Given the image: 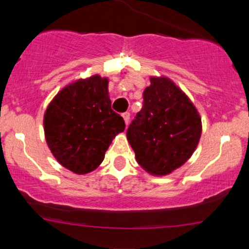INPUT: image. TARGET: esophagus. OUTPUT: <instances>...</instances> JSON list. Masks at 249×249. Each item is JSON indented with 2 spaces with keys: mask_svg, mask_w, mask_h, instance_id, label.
<instances>
[{
  "mask_svg": "<svg viewBox=\"0 0 249 249\" xmlns=\"http://www.w3.org/2000/svg\"><path fill=\"white\" fill-rule=\"evenodd\" d=\"M123 119H124V122H125V125H129V122H130V113H127V112H125V113H123Z\"/></svg>",
  "mask_w": 249,
  "mask_h": 249,
  "instance_id": "1",
  "label": "esophagus"
}]
</instances>
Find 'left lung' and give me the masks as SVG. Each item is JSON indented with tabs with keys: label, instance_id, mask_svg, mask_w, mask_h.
<instances>
[{
	"label": "left lung",
	"instance_id": "8db88e82",
	"mask_svg": "<svg viewBox=\"0 0 249 249\" xmlns=\"http://www.w3.org/2000/svg\"><path fill=\"white\" fill-rule=\"evenodd\" d=\"M201 131V118L189 97L169 78L150 77L126 137L143 170L166 176L192 157Z\"/></svg>",
	"mask_w": 249,
	"mask_h": 249
}]
</instances>
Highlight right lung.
<instances>
[{"mask_svg":"<svg viewBox=\"0 0 249 249\" xmlns=\"http://www.w3.org/2000/svg\"><path fill=\"white\" fill-rule=\"evenodd\" d=\"M43 124L50 152L77 175L94 171L113 139L125 129L124 119L110 108L108 79L99 74L60 90L48 106Z\"/></svg>","mask_w":249,"mask_h":249,"instance_id":"right-lung-1","label":"right lung"}]
</instances>
